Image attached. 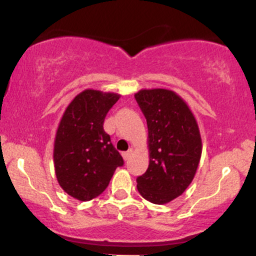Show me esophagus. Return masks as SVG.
Instances as JSON below:
<instances>
[{"label": "esophagus", "mask_w": 256, "mask_h": 256, "mask_svg": "<svg viewBox=\"0 0 256 256\" xmlns=\"http://www.w3.org/2000/svg\"><path fill=\"white\" fill-rule=\"evenodd\" d=\"M132 152H134V149H128V152H125L124 154H122V158H124V160H128V158H130Z\"/></svg>", "instance_id": "1"}]
</instances>
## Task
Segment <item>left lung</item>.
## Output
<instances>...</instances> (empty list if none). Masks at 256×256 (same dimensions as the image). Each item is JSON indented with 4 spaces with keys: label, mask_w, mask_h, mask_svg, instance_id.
I'll return each mask as SVG.
<instances>
[{
    "label": "left lung",
    "mask_w": 256,
    "mask_h": 256,
    "mask_svg": "<svg viewBox=\"0 0 256 256\" xmlns=\"http://www.w3.org/2000/svg\"><path fill=\"white\" fill-rule=\"evenodd\" d=\"M148 125L149 166L137 178L146 201L166 204L180 196L195 177L202 140L186 102L168 89H142L134 94Z\"/></svg>",
    "instance_id": "obj_1"
}]
</instances>
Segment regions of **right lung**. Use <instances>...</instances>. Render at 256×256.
Here are the masks:
<instances>
[{
	"label": "right lung",
	"instance_id": "right-lung-1",
	"mask_svg": "<svg viewBox=\"0 0 256 256\" xmlns=\"http://www.w3.org/2000/svg\"><path fill=\"white\" fill-rule=\"evenodd\" d=\"M119 94L85 89L64 110L54 140V167L58 185L79 201L104 192L124 160L104 130L108 110Z\"/></svg>",
	"mask_w": 256,
	"mask_h": 256
}]
</instances>
